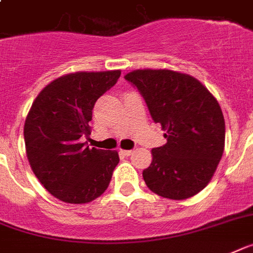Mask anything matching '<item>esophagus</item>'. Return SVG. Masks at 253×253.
Masks as SVG:
<instances>
[{
    "instance_id": "34e87169",
    "label": "esophagus",
    "mask_w": 253,
    "mask_h": 253,
    "mask_svg": "<svg viewBox=\"0 0 253 253\" xmlns=\"http://www.w3.org/2000/svg\"><path fill=\"white\" fill-rule=\"evenodd\" d=\"M133 152H134L133 150H120V154H123L125 156H130Z\"/></svg>"
}]
</instances>
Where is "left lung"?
I'll use <instances>...</instances> for the list:
<instances>
[{
	"label": "left lung",
	"mask_w": 253,
	"mask_h": 253,
	"mask_svg": "<svg viewBox=\"0 0 253 253\" xmlns=\"http://www.w3.org/2000/svg\"><path fill=\"white\" fill-rule=\"evenodd\" d=\"M145 98L166 145L152 149L142 173L152 193L168 199L194 197L210 183L224 154L225 120L216 98L195 77L170 70L125 75Z\"/></svg>",
	"instance_id": "left-lung-1"
}]
</instances>
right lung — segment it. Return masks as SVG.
<instances>
[{
    "label": "right lung",
    "instance_id": "1",
    "mask_svg": "<svg viewBox=\"0 0 253 253\" xmlns=\"http://www.w3.org/2000/svg\"><path fill=\"white\" fill-rule=\"evenodd\" d=\"M122 71L60 76L36 97L24 123L27 158L35 176L56 199L89 203L101 197L119 163L118 151L83 142L90 134L94 104Z\"/></svg>",
    "mask_w": 253,
    "mask_h": 253
}]
</instances>
